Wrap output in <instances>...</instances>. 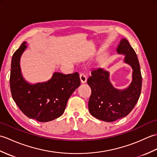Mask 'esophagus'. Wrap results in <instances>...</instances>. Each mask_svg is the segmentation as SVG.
<instances>
[{
    "label": "esophagus",
    "mask_w": 157,
    "mask_h": 157,
    "mask_svg": "<svg viewBox=\"0 0 157 157\" xmlns=\"http://www.w3.org/2000/svg\"><path fill=\"white\" fill-rule=\"evenodd\" d=\"M79 78H80L81 82L82 84H84L87 81V78H86V76L84 74V73H80L79 74Z\"/></svg>",
    "instance_id": "esophagus-1"
}]
</instances>
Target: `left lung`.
<instances>
[{"mask_svg": "<svg viewBox=\"0 0 157 157\" xmlns=\"http://www.w3.org/2000/svg\"><path fill=\"white\" fill-rule=\"evenodd\" d=\"M116 51L117 54L125 56L123 63L132 69V82L128 87L115 88L110 81V73L102 67L93 69L87 81L92 90L88 102L90 113L106 122L128 115L137 103L142 89L140 67L134 50L125 38H122Z\"/></svg>", "mask_w": 157, "mask_h": 157, "instance_id": "left-lung-1", "label": "left lung"}]
</instances>
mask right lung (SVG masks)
Masks as SVG:
<instances>
[{"label":"right lung","mask_w":157,"mask_h":157,"mask_svg":"<svg viewBox=\"0 0 157 157\" xmlns=\"http://www.w3.org/2000/svg\"><path fill=\"white\" fill-rule=\"evenodd\" d=\"M23 42L11 60L10 87L12 97L19 109L29 118L48 122L61 117L68 100L80 86L78 73L65 75L55 72L48 81L35 84L23 78L20 59L27 48Z\"/></svg>","instance_id":"1"}]
</instances>
